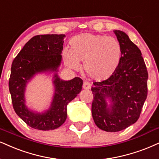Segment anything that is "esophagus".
Instances as JSON below:
<instances>
[{"label":"esophagus","instance_id":"esophagus-1","mask_svg":"<svg viewBox=\"0 0 159 159\" xmlns=\"http://www.w3.org/2000/svg\"><path fill=\"white\" fill-rule=\"evenodd\" d=\"M91 84H90L89 83H87V82H85V83H83V88L85 90H89L91 89Z\"/></svg>","mask_w":159,"mask_h":159}]
</instances>
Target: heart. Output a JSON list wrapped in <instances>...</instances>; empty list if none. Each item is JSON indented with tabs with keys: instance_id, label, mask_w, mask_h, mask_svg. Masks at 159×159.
Returning a JSON list of instances; mask_svg holds the SVG:
<instances>
[{
	"instance_id": "b5f03b06",
	"label": "heart",
	"mask_w": 159,
	"mask_h": 159,
	"mask_svg": "<svg viewBox=\"0 0 159 159\" xmlns=\"http://www.w3.org/2000/svg\"><path fill=\"white\" fill-rule=\"evenodd\" d=\"M70 48H63L62 58L66 66L78 70L80 62L88 76L97 81L111 77L120 64L122 48L113 37L83 33L70 40Z\"/></svg>"
}]
</instances>
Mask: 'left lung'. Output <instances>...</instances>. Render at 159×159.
I'll return each instance as SVG.
<instances>
[{"mask_svg": "<svg viewBox=\"0 0 159 159\" xmlns=\"http://www.w3.org/2000/svg\"><path fill=\"white\" fill-rule=\"evenodd\" d=\"M113 32L122 48L120 64L111 77L91 88L92 116L107 132H118L136 122L148 96V74L142 52L126 33Z\"/></svg>", "mask_w": 159, "mask_h": 159, "instance_id": "obj_1", "label": "left lung"}]
</instances>
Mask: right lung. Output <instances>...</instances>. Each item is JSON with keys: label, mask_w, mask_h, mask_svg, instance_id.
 Here are the masks:
<instances>
[{"label": "right lung", "mask_w": 159, "mask_h": 159, "mask_svg": "<svg viewBox=\"0 0 159 159\" xmlns=\"http://www.w3.org/2000/svg\"><path fill=\"white\" fill-rule=\"evenodd\" d=\"M65 38V34L33 37L11 64L9 87L14 110L25 123L37 130H54L61 126L67 118L68 104L82 91L80 78L64 80L58 74ZM38 74L52 76L54 89L50 107L41 111L29 108L25 97L28 84Z\"/></svg>", "instance_id": "add662e5"}]
</instances>
